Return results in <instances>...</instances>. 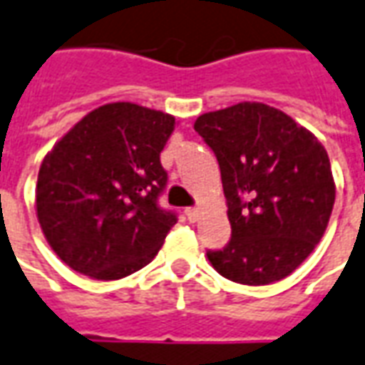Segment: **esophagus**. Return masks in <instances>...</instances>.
Listing matches in <instances>:
<instances>
[{"label": "esophagus", "mask_w": 365, "mask_h": 365, "mask_svg": "<svg viewBox=\"0 0 365 365\" xmlns=\"http://www.w3.org/2000/svg\"><path fill=\"white\" fill-rule=\"evenodd\" d=\"M185 214H187V218L190 220V222H196V220H198V214H200V210H198V208H187V210H185Z\"/></svg>", "instance_id": "34e87169"}]
</instances>
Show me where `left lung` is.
I'll return each mask as SVG.
<instances>
[{
    "label": "left lung",
    "instance_id": "obj_1",
    "mask_svg": "<svg viewBox=\"0 0 365 365\" xmlns=\"http://www.w3.org/2000/svg\"><path fill=\"white\" fill-rule=\"evenodd\" d=\"M198 135L216 153L232 240L208 252L222 277L269 285L291 275L317 247L332 214L336 185L327 149L307 128L261 102L198 115Z\"/></svg>",
    "mask_w": 365,
    "mask_h": 365
}]
</instances>
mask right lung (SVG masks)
I'll return each mask as SVG.
<instances>
[{"label":"right lung","mask_w":365,"mask_h":365,"mask_svg":"<svg viewBox=\"0 0 365 365\" xmlns=\"http://www.w3.org/2000/svg\"><path fill=\"white\" fill-rule=\"evenodd\" d=\"M175 115L131 102L96 108L41 163L35 208L53 252L98 281L151 263L175 214L157 206L167 173L161 151Z\"/></svg>","instance_id":"right-lung-1"}]
</instances>
